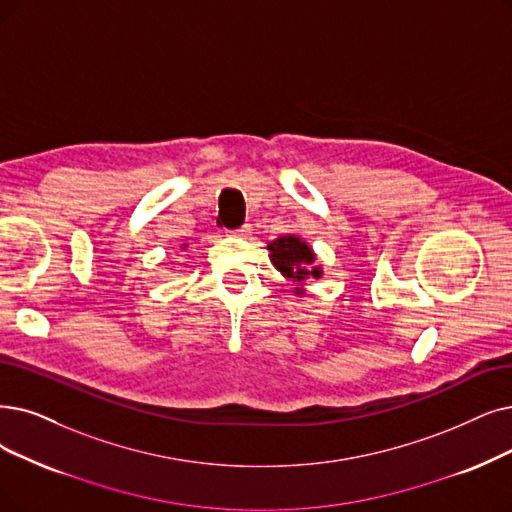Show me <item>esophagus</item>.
Wrapping results in <instances>:
<instances>
[{"mask_svg":"<svg viewBox=\"0 0 512 512\" xmlns=\"http://www.w3.org/2000/svg\"><path fill=\"white\" fill-rule=\"evenodd\" d=\"M250 231H252V227H250V224H243V227H239V229L231 231V235H248Z\"/></svg>","mask_w":512,"mask_h":512,"instance_id":"esophagus-1","label":"esophagus"}]
</instances>
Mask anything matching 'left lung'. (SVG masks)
Instances as JSON below:
<instances>
[{
	"instance_id": "8db88e82",
	"label": "left lung",
	"mask_w": 512,
	"mask_h": 512,
	"mask_svg": "<svg viewBox=\"0 0 512 512\" xmlns=\"http://www.w3.org/2000/svg\"><path fill=\"white\" fill-rule=\"evenodd\" d=\"M269 252L273 258V264L285 277L302 281L306 275H313L315 279L321 275L317 267H313V271L306 269L315 260V254L311 252L309 245L294 235L279 237L273 243H269Z\"/></svg>"
}]
</instances>
